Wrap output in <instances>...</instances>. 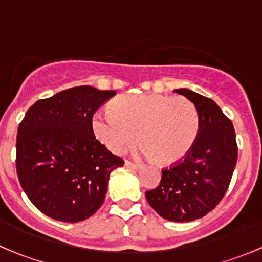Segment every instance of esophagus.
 Segmentation results:
<instances>
[{"mask_svg": "<svg viewBox=\"0 0 262 262\" xmlns=\"http://www.w3.org/2000/svg\"><path fill=\"white\" fill-rule=\"evenodd\" d=\"M125 166L128 168H139L141 167V165H139V163H136V162H132V161H128V160H125Z\"/></svg>", "mask_w": 262, "mask_h": 262, "instance_id": "esophagus-1", "label": "esophagus"}]
</instances>
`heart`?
<instances>
[{"instance_id":"heart-1","label":"heart","mask_w":262,"mask_h":262,"mask_svg":"<svg viewBox=\"0 0 262 262\" xmlns=\"http://www.w3.org/2000/svg\"><path fill=\"white\" fill-rule=\"evenodd\" d=\"M95 137L110 152L120 155L138 136L141 150L156 163L173 165L184 160L196 141L199 115L195 105L182 96L161 94L116 97L110 110L92 118Z\"/></svg>"}]
</instances>
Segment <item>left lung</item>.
Listing matches in <instances>:
<instances>
[{
    "instance_id": "8db88e82",
    "label": "left lung",
    "mask_w": 262,
    "mask_h": 262,
    "mask_svg": "<svg viewBox=\"0 0 262 262\" xmlns=\"http://www.w3.org/2000/svg\"><path fill=\"white\" fill-rule=\"evenodd\" d=\"M175 92L195 105L199 132L189 155L162 170L160 185L146 198L162 218L184 223L203 218L219 204L233 175L238 148L233 124L212 99L189 89Z\"/></svg>"
}]
</instances>
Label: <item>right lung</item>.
Here are the masks:
<instances>
[{"label": "right lung", "mask_w": 262, "mask_h": 262, "mask_svg": "<svg viewBox=\"0 0 262 262\" xmlns=\"http://www.w3.org/2000/svg\"><path fill=\"white\" fill-rule=\"evenodd\" d=\"M115 94L72 87L36 101L18 125V181L30 202L55 221L77 223L94 215L110 173L124 165L92 130L95 112Z\"/></svg>", "instance_id": "obj_1"}]
</instances>
